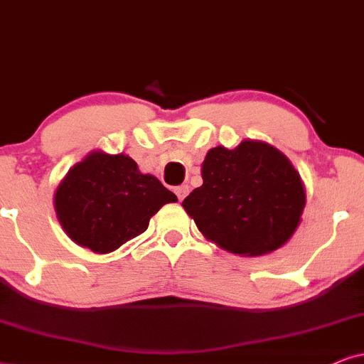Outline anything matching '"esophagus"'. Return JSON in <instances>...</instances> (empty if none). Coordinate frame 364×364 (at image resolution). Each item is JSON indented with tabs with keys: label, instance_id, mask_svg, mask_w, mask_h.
<instances>
[{
	"label": "esophagus",
	"instance_id": "obj_1",
	"mask_svg": "<svg viewBox=\"0 0 364 364\" xmlns=\"http://www.w3.org/2000/svg\"><path fill=\"white\" fill-rule=\"evenodd\" d=\"M174 193H176L178 200L183 201V200H185V196L188 195V193H190V188H188V185H181V186L174 188Z\"/></svg>",
	"mask_w": 364,
	"mask_h": 364
}]
</instances>
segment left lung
Wrapping results in <instances>:
<instances>
[{"mask_svg":"<svg viewBox=\"0 0 364 364\" xmlns=\"http://www.w3.org/2000/svg\"><path fill=\"white\" fill-rule=\"evenodd\" d=\"M203 185L183 206L198 230L225 250L262 255L282 247L301 222L304 186L291 161L272 146L243 141L208 151Z\"/></svg>","mask_w":364,"mask_h":364,"instance_id":"1","label":"left lung"}]
</instances>
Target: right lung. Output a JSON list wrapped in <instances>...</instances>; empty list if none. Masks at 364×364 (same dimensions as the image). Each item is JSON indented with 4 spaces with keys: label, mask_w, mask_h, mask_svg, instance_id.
I'll list each match as a JSON object with an SVG mask.
<instances>
[{
    "label": "right lung",
    "mask_w": 364,
    "mask_h": 364,
    "mask_svg": "<svg viewBox=\"0 0 364 364\" xmlns=\"http://www.w3.org/2000/svg\"><path fill=\"white\" fill-rule=\"evenodd\" d=\"M176 195L124 154L92 153L67 173L55 211L73 242L109 254L148 230L149 220Z\"/></svg>",
    "instance_id": "1"
}]
</instances>
